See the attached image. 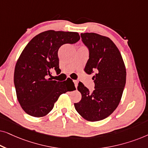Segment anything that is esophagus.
Segmentation results:
<instances>
[{
    "label": "esophagus",
    "instance_id": "obj_1",
    "mask_svg": "<svg viewBox=\"0 0 148 148\" xmlns=\"http://www.w3.org/2000/svg\"><path fill=\"white\" fill-rule=\"evenodd\" d=\"M73 83L75 84V88H77V87L78 86V82L76 80H73Z\"/></svg>",
    "mask_w": 148,
    "mask_h": 148
}]
</instances>
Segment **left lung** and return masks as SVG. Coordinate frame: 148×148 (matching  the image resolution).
Wrapping results in <instances>:
<instances>
[{
  "mask_svg": "<svg viewBox=\"0 0 148 148\" xmlns=\"http://www.w3.org/2000/svg\"><path fill=\"white\" fill-rule=\"evenodd\" d=\"M81 37L90 53L84 71L88 75L95 73V89L91 92L79 83L82 99L74 106L83 118L94 122L107 118L118 106L126 83V68L120 51L110 38L96 33L81 34Z\"/></svg>",
  "mask_w": 148,
  "mask_h": 148,
  "instance_id": "left-lung-1",
  "label": "left lung"
}]
</instances>
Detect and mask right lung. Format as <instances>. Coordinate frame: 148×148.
Masks as SVG:
<instances>
[{
	"label": "right lung",
	"mask_w": 148,
	"mask_h": 148,
	"mask_svg": "<svg viewBox=\"0 0 148 148\" xmlns=\"http://www.w3.org/2000/svg\"><path fill=\"white\" fill-rule=\"evenodd\" d=\"M79 39L77 32L48 30L32 38L24 48L15 65L14 84L17 100L27 114L46 116L60 95L76 90L70 78L60 82L48 75L54 69L59 73L60 46L75 44Z\"/></svg>",
	"instance_id": "1"
}]
</instances>
